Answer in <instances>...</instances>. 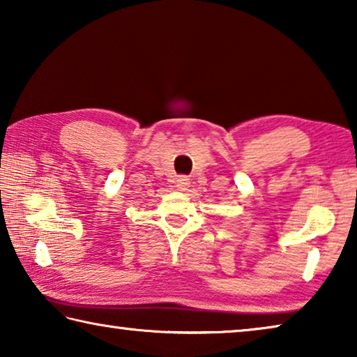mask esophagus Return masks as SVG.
<instances>
[{"mask_svg":"<svg viewBox=\"0 0 357 357\" xmlns=\"http://www.w3.org/2000/svg\"><path fill=\"white\" fill-rule=\"evenodd\" d=\"M176 185H178L179 190H187V189H189V185H190V181L187 176H179L178 181H176Z\"/></svg>","mask_w":357,"mask_h":357,"instance_id":"1","label":"esophagus"}]
</instances>
